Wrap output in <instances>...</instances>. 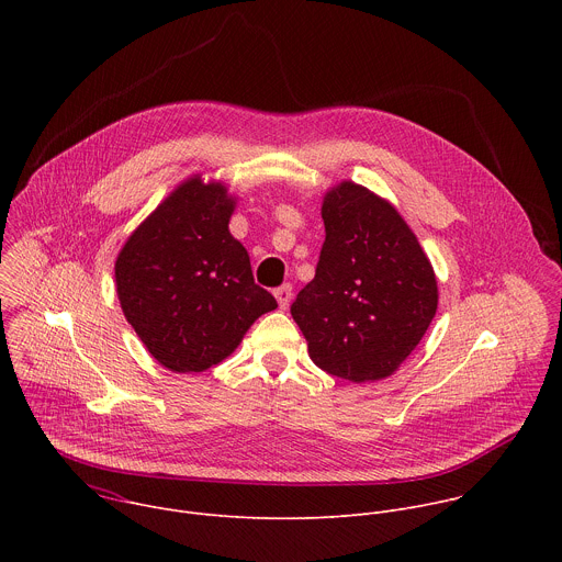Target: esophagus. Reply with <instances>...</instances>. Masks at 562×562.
<instances>
[{
    "mask_svg": "<svg viewBox=\"0 0 562 562\" xmlns=\"http://www.w3.org/2000/svg\"><path fill=\"white\" fill-rule=\"evenodd\" d=\"M273 293H276V300H278L280 308H282V311H284V308H289L291 297H293V289H291V284H282V286H280V289H276Z\"/></svg>",
    "mask_w": 562,
    "mask_h": 562,
    "instance_id": "1",
    "label": "esophagus"
}]
</instances>
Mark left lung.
<instances>
[{
	"label": "left lung",
	"mask_w": 562,
	"mask_h": 562,
	"mask_svg": "<svg viewBox=\"0 0 562 562\" xmlns=\"http://www.w3.org/2000/svg\"><path fill=\"white\" fill-rule=\"evenodd\" d=\"M325 245L291 315L311 360L331 375L375 382L420 345L438 308V282L395 206L353 180L323 198Z\"/></svg>",
	"instance_id": "left-lung-1"
}]
</instances>
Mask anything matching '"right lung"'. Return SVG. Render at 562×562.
<instances>
[{
	"instance_id": "obj_1",
	"label": "right lung",
	"mask_w": 562,
	"mask_h": 562,
	"mask_svg": "<svg viewBox=\"0 0 562 562\" xmlns=\"http://www.w3.org/2000/svg\"><path fill=\"white\" fill-rule=\"evenodd\" d=\"M235 204L224 182L195 173L139 222L117 254L122 313L148 353L176 373L220 364L278 306L228 231Z\"/></svg>"
}]
</instances>
